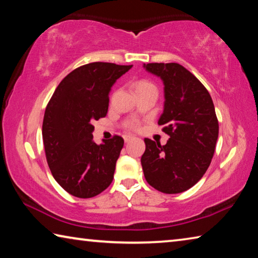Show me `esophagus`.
I'll return each mask as SVG.
<instances>
[{
    "label": "esophagus",
    "instance_id": "esophagus-1",
    "mask_svg": "<svg viewBox=\"0 0 258 258\" xmlns=\"http://www.w3.org/2000/svg\"><path fill=\"white\" fill-rule=\"evenodd\" d=\"M133 139V137L132 135H124V140H125V142H130L131 140Z\"/></svg>",
    "mask_w": 258,
    "mask_h": 258
}]
</instances>
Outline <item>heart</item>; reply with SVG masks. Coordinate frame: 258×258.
<instances>
[{
  "mask_svg": "<svg viewBox=\"0 0 258 258\" xmlns=\"http://www.w3.org/2000/svg\"><path fill=\"white\" fill-rule=\"evenodd\" d=\"M151 87H155V85L152 84L151 82L147 81V80H140L137 83H135V92H139V91H142V90H147V89H151ZM128 127H137L138 124L134 123V121H130L127 123Z\"/></svg>",
  "mask_w": 258,
  "mask_h": 258,
  "instance_id": "obj_1",
  "label": "heart"
}]
</instances>
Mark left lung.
Here are the masks:
<instances>
[{"label":"left lung","mask_w":258,"mask_h":258,"mask_svg":"<svg viewBox=\"0 0 258 258\" xmlns=\"http://www.w3.org/2000/svg\"><path fill=\"white\" fill-rule=\"evenodd\" d=\"M143 67L164 83V111L158 124L169 135L165 146L145 139L143 173L156 190L180 194L194 186L211 165L218 138L215 108L206 87L181 64L155 62Z\"/></svg>","instance_id":"left-lung-1"}]
</instances>
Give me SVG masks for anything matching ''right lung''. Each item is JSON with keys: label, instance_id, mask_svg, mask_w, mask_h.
<instances>
[{"label": "right lung", "instance_id": "add662e5", "mask_svg": "<svg viewBox=\"0 0 258 258\" xmlns=\"http://www.w3.org/2000/svg\"><path fill=\"white\" fill-rule=\"evenodd\" d=\"M132 68L91 62L60 82L47 103L42 135L47 165L62 189L77 198H92L110 185L124 140L113 135L93 142L94 120L106 117L109 92Z\"/></svg>", "mask_w": 258, "mask_h": 258}]
</instances>
